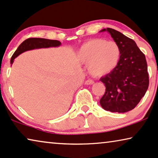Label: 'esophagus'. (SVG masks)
Wrapping results in <instances>:
<instances>
[{"mask_svg":"<svg viewBox=\"0 0 158 158\" xmlns=\"http://www.w3.org/2000/svg\"><path fill=\"white\" fill-rule=\"evenodd\" d=\"M93 84H94V81L92 80V79H87V80L85 81V85H93Z\"/></svg>","mask_w":158,"mask_h":158,"instance_id":"1","label":"esophagus"}]
</instances>
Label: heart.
<instances>
[{
	"label": "heart",
	"mask_w": 158,
	"mask_h": 158,
	"mask_svg": "<svg viewBox=\"0 0 158 158\" xmlns=\"http://www.w3.org/2000/svg\"><path fill=\"white\" fill-rule=\"evenodd\" d=\"M121 51L115 41L103 39H92L79 48L77 58L84 64H87L90 75L100 77L110 73L118 66Z\"/></svg>",
	"instance_id": "heart-1"
}]
</instances>
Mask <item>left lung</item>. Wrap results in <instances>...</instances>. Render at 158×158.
I'll list each match as a JSON object with an SVG mask.
<instances>
[{"label":"left lung","instance_id":"obj_1","mask_svg":"<svg viewBox=\"0 0 158 158\" xmlns=\"http://www.w3.org/2000/svg\"><path fill=\"white\" fill-rule=\"evenodd\" d=\"M110 33L121 48V59L115 69L100 78L106 85V92L100 106L110 112L131 110L144 96L149 87V73L146 58L135 42L111 28L102 29Z\"/></svg>","mask_w":158,"mask_h":158}]
</instances>
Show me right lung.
<instances>
[{
  "mask_svg": "<svg viewBox=\"0 0 158 158\" xmlns=\"http://www.w3.org/2000/svg\"><path fill=\"white\" fill-rule=\"evenodd\" d=\"M60 42L53 40H48L44 38H28L24 40L19 46L17 49L10 58V64H13L15 58L19 56L21 53L27 50H30L37 48H45L50 47H58L60 45Z\"/></svg>",
  "mask_w": 158,
  "mask_h": 158,
  "instance_id": "add662e5",
  "label": "right lung"
}]
</instances>
